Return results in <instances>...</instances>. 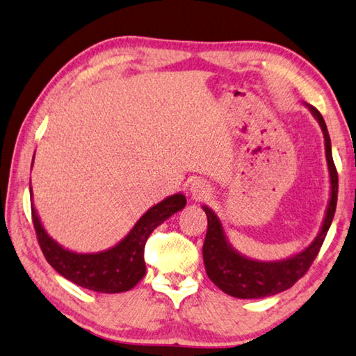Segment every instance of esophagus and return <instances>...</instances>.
I'll use <instances>...</instances> for the list:
<instances>
[{"label": "esophagus", "mask_w": 356, "mask_h": 356, "mask_svg": "<svg viewBox=\"0 0 356 356\" xmlns=\"http://www.w3.org/2000/svg\"><path fill=\"white\" fill-rule=\"evenodd\" d=\"M190 191L193 193V196H195L196 199H205L207 196H210V186L207 185L204 180H193L191 182V186H190Z\"/></svg>", "instance_id": "1"}]
</instances>
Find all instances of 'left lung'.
Here are the masks:
<instances>
[{
	"label": "left lung",
	"mask_w": 356,
	"mask_h": 356,
	"mask_svg": "<svg viewBox=\"0 0 356 356\" xmlns=\"http://www.w3.org/2000/svg\"><path fill=\"white\" fill-rule=\"evenodd\" d=\"M303 104L308 107V111L319 122L322 134H324L325 157L328 172H330V197H328L325 216L319 234L312 244L294 255L283 258V260H254V258L240 254L230 244L221 219L210 207L202 205L207 221H209L202 248L207 275L225 294L238 297V299H260V297L275 296L293 286L312 266L332 225L336 202H338V172H336L333 163L330 135H328L327 124L318 108L307 104V102H303Z\"/></svg>",
	"instance_id": "8db88e82"
}]
</instances>
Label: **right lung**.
I'll list each match as a JSON object with an SVG mask.
<instances>
[{
    "label": "right lung",
    "mask_w": 356,
    "mask_h": 356,
    "mask_svg": "<svg viewBox=\"0 0 356 356\" xmlns=\"http://www.w3.org/2000/svg\"><path fill=\"white\" fill-rule=\"evenodd\" d=\"M32 163H34V159H32ZM29 191L32 197L31 182ZM185 205L186 197L182 193L168 196L161 202L151 207L138 219L132 230L113 248L92 252V254H79V252L63 248L44 230L34 207V200L31 204V210L38 244L51 266L65 279L82 288L96 291V293L115 294L132 289L143 279L146 274L145 244L147 238L154 229L159 227L174 213L182 210Z\"/></svg>",
    "instance_id": "add662e5"
}]
</instances>
